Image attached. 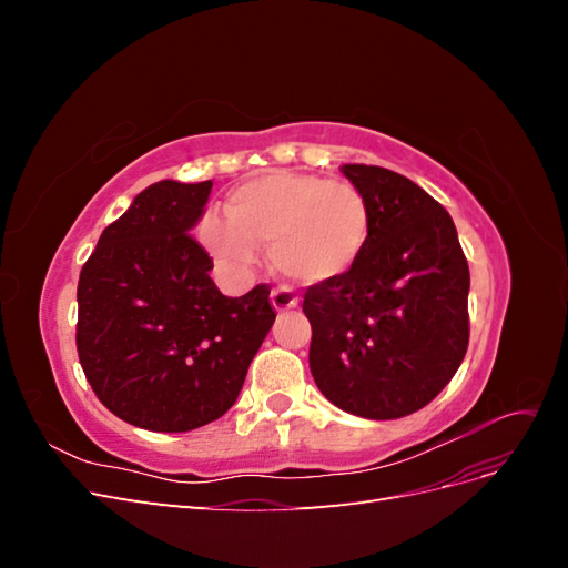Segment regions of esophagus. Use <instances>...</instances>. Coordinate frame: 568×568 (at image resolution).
Here are the masks:
<instances>
[{"mask_svg":"<svg viewBox=\"0 0 568 568\" xmlns=\"http://www.w3.org/2000/svg\"><path fill=\"white\" fill-rule=\"evenodd\" d=\"M270 303L277 313H286V311H291V307L298 305V298L294 294H288L286 288H274L270 294Z\"/></svg>","mask_w":568,"mask_h":568,"instance_id":"1","label":"esophagus"}]
</instances>
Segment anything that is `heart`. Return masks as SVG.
I'll return each mask as SVG.
<instances>
[{
    "mask_svg": "<svg viewBox=\"0 0 568 568\" xmlns=\"http://www.w3.org/2000/svg\"><path fill=\"white\" fill-rule=\"evenodd\" d=\"M227 220L205 215L203 246L232 272H246L255 244H270V263L298 286H332L363 263L372 236V205L351 182L270 170L236 184L225 201Z\"/></svg>",
    "mask_w": 568,
    "mask_h": 568,
    "instance_id": "1",
    "label": "heart"
}]
</instances>
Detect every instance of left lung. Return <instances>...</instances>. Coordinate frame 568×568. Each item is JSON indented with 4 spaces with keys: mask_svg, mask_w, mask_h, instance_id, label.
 <instances>
[{
    "mask_svg": "<svg viewBox=\"0 0 568 568\" xmlns=\"http://www.w3.org/2000/svg\"><path fill=\"white\" fill-rule=\"evenodd\" d=\"M341 173L374 222L351 277L305 291L311 372L338 409L400 419L432 403L467 353L469 265L453 217L422 186L379 165Z\"/></svg>",
    "mask_w": 568,
    "mask_h": 568,
    "instance_id": "8db88e82",
    "label": "left lung"
}]
</instances>
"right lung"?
Segmentation results:
<instances>
[{"instance_id":"right-lung-1","label":"right lung","mask_w":568,"mask_h":568,"mask_svg":"<svg viewBox=\"0 0 568 568\" xmlns=\"http://www.w3.org/2000/svg\"><path fill=\"white\" fill-rule=\"evenodd\" d=\"M213 182L161 180L101 232L78 282V355L97 398L123 422L182 434L220 419L274 324L270 288L242 298L211 280L189 232Z\"/></svg>"}]
</instances>
